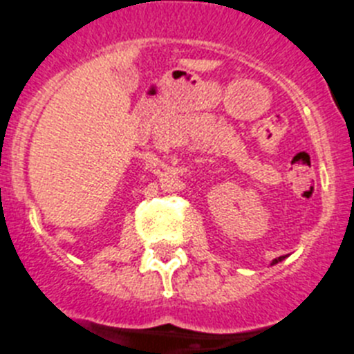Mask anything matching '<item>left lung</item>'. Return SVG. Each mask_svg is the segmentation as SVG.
<instances>
[{
  "instance_id": "8db88e82",
  "label": "left lung",
  "mask_w": 354,
  "mask_h": 354,
  "mask_svg": "<svg viewBox=\"0 0 354 354\" xmlns=\"http://www.w3.org/2000/svg\"><path fill=\"white\" fill-rule=\"evenodd\" d=\"M283 258H285V256H281V258H277V259H274V261H272V265H274V263H277V261H281V259H283Z\"/></svg>"
}]
</instances>
